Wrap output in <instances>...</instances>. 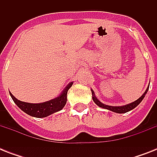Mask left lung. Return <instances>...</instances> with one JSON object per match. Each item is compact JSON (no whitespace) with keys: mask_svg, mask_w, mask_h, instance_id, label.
Returning a JSON list of instances; mask_svg holds the SVG:
<instances>
[{"mask_svg":"<svg viewBox=\"0 0 157 157\" xmlns=\"http://www.w3.org/2000/svg\"><path fill=\"white\" fill-rule=\"evenodd\" d=\"M148 89H149V86L147 88L146 91L144 92V94H143V95L139 98V99H137L136 101H134V102L129 103V104L124 105V106H121V107H112V106H108V105L103 104V103H102L100 101L98 100V98H96L95 94H94V92L92 90H91V91H92V98H93L94 102L98 105V107H103V108H105V109L110 110V111L117 112V113H125V112H129V111H130V110L134 109V107H136L139 103H141L142 100H143L144 97H145V94H146L147 90H148Z\"/></svg>","mask_w":157,"mask_h":157,"instance_id":"1","label":"left lung"}]
</instances>
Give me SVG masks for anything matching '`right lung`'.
Segmentation results:
<instances>
[{"instance_id":"right-lung-1","label":"right lung","mask_w":157,"mask_h":157,"mask_svg":"<svg viewBox=\"0 0 157 157\" xmlns=\"http://www.w3.org/2000/svg\"><path fill=\"white\" fill-rule=\"evenodd\" d=\"M71 86H72V82L67 85V86L63 91V93L58 98L41 103H29L22 102L20 100H18L10 92V94L13 102L22 111L32 117L40 118V117H45L47 116H50L52 113L62 110V108L66 104L67 94Z\"/></svg>"}]
</instances>
